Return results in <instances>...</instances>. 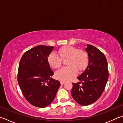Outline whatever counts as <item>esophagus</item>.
I'll return each instance as SVG.
<instances>
[{"mask_svg":"<svg viewBox=\"0 0 123 123\" xmlns=\"http://www.w3.org/2000/svg\"><path fill=\"white\" fill-rule=\"evenodd\" d=\"M60 83H61V85H63V84H64V83H65V82L61 81H60Z\"/></svg>","mask_w":123,"mask_h":123,"instance_id":"1","label":"esophagus"}]
</instances>
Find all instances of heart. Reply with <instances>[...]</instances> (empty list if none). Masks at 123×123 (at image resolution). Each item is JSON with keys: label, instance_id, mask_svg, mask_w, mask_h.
Wrapping results in <instances>:
<instances>
[{"label": "heart", "instance_id": "b5f03b06", "mask_svg": "<svg viewBox=\"0 0 123 123\" xmlns=\"http://www.w3.org/2000/svg\"><path fill=\"white\" fill-rule=\"evenodd\" d=\"M57 53L52 52L47 58L48 62L53 68H57L61 66L62 59L68 57L67 64L56 71L55 77L62 81H67L73 79L78 73V70H83L88 66V57L86 53L82 50L71 46L63 47Z\"/></svg>", "mask_w": 123, "mask_h": 123}]
</instances>
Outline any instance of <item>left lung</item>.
Wrapping results in <instances>:
<instances>
[{
	"label": "left lung",
	"mask_w": 123,
	"mask_h": 123,
	"mask_svg": "<svg viewBox=\"0 0 123 123\" xmlns=\"http://www.w3.org/2000/svg\"><path fill=\"white\" fill-rule=\"evenodd\" d=\"M89 63L84 72L77 77L81 82L73 83L71 93L76 102L83 106L93 103L102 95L109 77L108 62L104 54L91 44L86 48ZM82 83V86L79 84Z\"/></svg>",
	"instance_id": "8db88e82"
}]
</instances>
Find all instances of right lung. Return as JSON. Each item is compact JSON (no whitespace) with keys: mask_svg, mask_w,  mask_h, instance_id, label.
I'll return each mask as SVG.
<instances>
[{"mask_svg":"<svg viewBox=\"0 0 123 123\" xmlns=\"http://www.w3.org/2000/svg\"><path fill=\"white\" fill-rule=\"evenodd\" d=\"M54 47L39 45L25 52L19 62L18 82L25 98L39 108H45L54 99L60 86L57 80L50 78L54 72L48 56Z\"/></svg>","mask_w":123,"mask_h":123,"instance_id":"obj_1","label":"right lung"}]
</instances>
